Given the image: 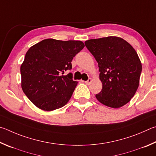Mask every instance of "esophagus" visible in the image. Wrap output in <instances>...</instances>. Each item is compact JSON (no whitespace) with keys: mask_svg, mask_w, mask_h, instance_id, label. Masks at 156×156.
<instances>
[{"mask_svg":"<svg viewBox=\"0 0 156 156\" xmlns=\"http://www.w3.org/2000/svg\"><path fill=\"white\" fill-rule=\"evenodd\" d=\"M92 82V79L91 78H89L88 80L85 81V83L87 84V85H89L90 83Z\"/></svg>","mask_w":156,"mask_h":156,"instance_id":"esophagus-1","label":"esophagus"}]
</instances>
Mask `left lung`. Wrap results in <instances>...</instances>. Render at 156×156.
<instances>
[{"label":"left lung","mask_w":156,"mask_h":156,"mask_svg":"<svg viewBox=\"0 0 156 156\" xmlns=\"http://www.w3.org/2000/svg\"><path fill=\"white\" fill-rule=\"evenodd\" d=\"M85 45L99 65L103 87L96 94L97 100L113 108L127 104L137 90L142 72L135 49L115 36L87 40Z\"/></svg>","instance_id":"obj_1"}]
</instances>
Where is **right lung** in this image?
<instances>
[{"label": "right lung", "instance_id": "right-lung-1", "mask_svg": "<svg viewBox=\"0 0 156 156\" xmlns=\"http://www.w3.org/2000/svg\"><path fill=\"white\" fill-rule=\"evenodd\" d=\"M81 41L46 39L27 52L20 66L21 86L24 93L38 108L52 111L64 106L70 100L77 81L71 70V62L83 48Z\"/></svg>", "mask_w": 156, "mask_h": 156}]
</instances>
